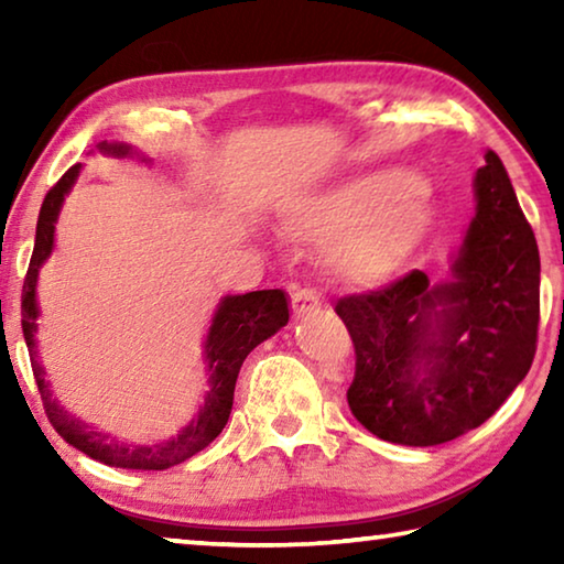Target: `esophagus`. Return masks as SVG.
Returning <instances> with one entry per match:
<instances>
[{
	"label": "esophagus",
	"mask_w": 564,
	"mask_h": 564,
	"mask_svg": "<svg viewBox=\"0 0 564 564\" xmlns=\"http://www.w3.org/2000/svg\"><path fill=\"white\" fill-rule=\"evenodd\" d=\"M291 308L295 318L313 316V313L321 311V295L313 289H299L291 295Z\"/></svg>",
	"instance_id": "esophagus-1"
}]
</instances>
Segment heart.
<instances>
[{
	"label": "heart",
	"instance_id": "1",
	"mask_svg": "<svg viewBox=\"0 0 564 564\" xmlns=\"http://www.w3.org/2000/svg\"><path fill=\"white\" fill-rule=\"evenodd\" d=\"M427 221L423 186L408 174L352 181L313 206L305 231L330 236L345 231L336 261L358 281L388 275L410 251Z\"/></svg>",
	"mask_w": 564,
	"mask_h": 564
}]
</instances>
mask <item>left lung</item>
Returning a JSON list of instances; mask_svg holds the SVG:
<instances>
[{"instance_id":"obj_1","label":"left lung","mask_w":564,"mask_h":564,"mask_svg":"<svg viewBox=\"0 0 564 564\" xmlns=\"http://www.w3.org/2000/svg\"><path fill=\"white\" fill-rule=\"evenodd\" d=\"M475 196L451 283L431 285L415 269L336 303L356 348L348 405L380 441L451 443L482 425L532 366L540 251L492 149Z\"/></svg>"}]
</instances>
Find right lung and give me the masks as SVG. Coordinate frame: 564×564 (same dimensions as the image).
<instances>
[{
  "instance_id": "right-lung-1",
  "label": "right lung",
  "mask_w": 564,
  "mask_h": 564,
  "mask_svg": "<svg viewBox=\"0 0 564 564\" xmlns=\"http://www.w3.org/2000/svg\"><path fill=\"white\" fill-rule=\"evenodd\" d=\"M99 149L117 156L129 154V147L121 144H101ZM76 174H79V164H74L50 191H46L44 204L40 208V218H36V241L32 261L22 285V330L26 348H30L36 386H40L50 423L56 427V433H59L66 443L76 447V451H82L84 455H89L99 463L127 467V470H166V467H174L188 460L191 455L202 453L204 447L212 445L218 433L224 431L234 408V388L238 370H241L248 352L289 323V299H285V293L281 289H271L253 291L246 295H228L221 303L206 340L208 370H212V390H208L206 395V405L202 413H198V417L191 420V425L184 427L176 437H171V441L159 445H123L109 435L94 431V427L82 423V420L66 415L50 398V390H46L44 383V370L40 366V360H36L34 330L40 311H36L34 301V285L40 265L46 261V256L52 253L54 221L56 216H59L64 194L72 188Z\"/></svg>"
}]
</instances>
